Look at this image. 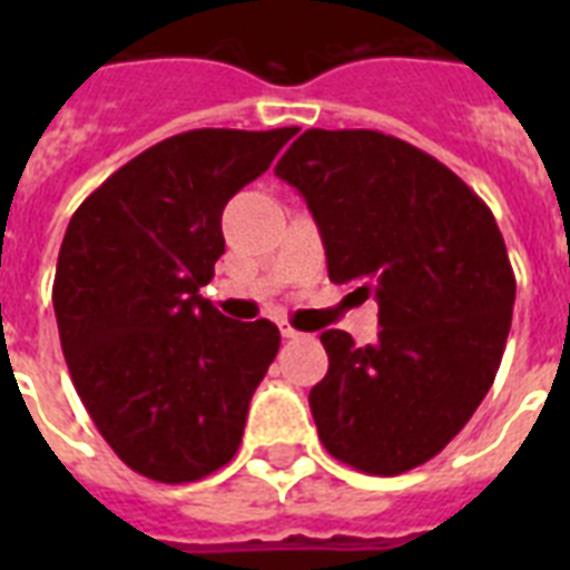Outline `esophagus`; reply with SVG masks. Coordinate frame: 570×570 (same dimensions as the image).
Wrapping results in <instances>:
<instances>
[{"label":"esophagus","mask_w":570,"mask_h":570,"mask_svg":"<svg viewBox=\"0 0 570 570\" xmlns=\"http://www.w3.org/2000/svg\"><path fill=\"white\" fill-rule=\"evenodd\" d=\"M281 337H284V340H298V337H302V334H298V331H295L293 325H286V322H281Z\"/></svg>","instance_id":"1"}]
</instances>
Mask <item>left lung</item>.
Returning a JSON list of instances; mask_svg holds the SVG:
<instances>
[{"label": "left lung", "instance_id": "8db88e82", "mask_svg": "<svg viewBox=\"0 0 570 570\" xmlns=\"http://www.w3.org/2000/svg\"><path fill=\"white\" fill-rule=\"evenodd\" d=\"M275 174L320 227L328 277L379 302V343L322 331L328 375L311 390L334 459L396 476L434 459L494 384L514 272L476 191L434 156L375 129H307Z\"/></svg>", "mask_w": 570, "mask_h": 570}]
</instances>
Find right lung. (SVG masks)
Listing matches in <instances>:
<instances>
[{
    "instance_id": "right-lung-1",
    "label": "right lung",
    "mask_w": 570,
    "mask_h": 570,
    "mask_svg": "<svg viewBox=\"0 0 570 570\" xmlns=\"http://www.w3.org/2000/svg\"><path fill=\"white\" fill-rule=\"evenodd\" d=\"M298 129H191L88 195L58 250L52 307L73 387L118 459L195 482L236 455L281 331L200 295L224 254L222 213Z\"/></svg>"
}]
</instances>
